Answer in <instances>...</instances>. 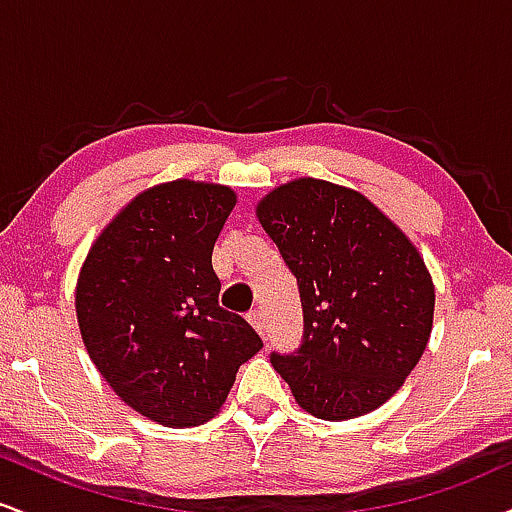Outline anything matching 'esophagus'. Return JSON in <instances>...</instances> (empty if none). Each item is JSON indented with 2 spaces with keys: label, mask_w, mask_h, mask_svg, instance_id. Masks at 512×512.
Masks as SVG:
<instances>
[{
  "label": "esophagus",
  "mask_w": 512,
  "mask_h": 512,
  "mask_svg": "<svg viewBox=\"0 0 512 512\" xmlns=\"http://www.w3.org/2000/svg\"><path fill=\"white\" fill-rule=\"evenodd\" d=\"M248 320H250V325L260 332V337L264 339V334H267V322H264V315L260 313V310H252V313L248 315Z\"/></svg>",
  "instance_id": "34e87169"
}]
</instances>
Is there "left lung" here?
Instances as JSON below:
<instances>
[{
    "label": "left lung",
    "mask_w": 512,
    "mask_h": 512,
    "mask_svg": "<svg viewBox=\"0 0 512 512\" xmlns=\"http://www.w3.org/2000/svg\"><path fill=\"white\" fill-rule=\"evenodd\" d=\"M298 279L303 344L272 354L308 414L344 421L383 407L424 354L436 289L424 257L361 192L298 178L257 204Z\"/></svg>",
    "instance_id": "obj_1"
}]
</instances>
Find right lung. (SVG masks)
Returning <instances> with one entry per match:
<instances>
[{
  "label": "right lung",
  "instance_id": "right-lung-1",
  "mask_svg": "<svg viewBox=\"0 0 512 512\" xmlns=\"http://www.w3.org/2000/svg\"><path fill=\"white\" fill-rule=\"evenodd\" d=\"M236 207L226 185L173 180L137 195L103 228L76 281L81 339L117 397L170 428L209 421L262 349L219 305L211 252Z\"/></svg>",
  "mask_w": 512,
  "mask_h": 512
}]
</instances>
